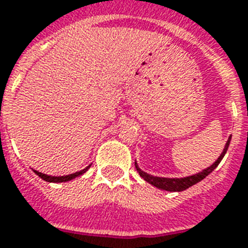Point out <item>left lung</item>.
Masks as SVG:
<instances>
[{"mask_svg":"<svg viewBox=\"0 0 248 248\" xmlns=\"http://www.w3.org/2000/svg\"><path fill=\"white\" fill-rule=\"evenodd\" d=\"M230 139H232V137L228 139V143H226V145H225L222 154H221L220 157L217 158V161L215 162L213 165H211L209 168L203 170V171L199 173V174L191 175V177H186V178H160V177H154V175H149L147 174V173H144V171H141L137 164H135V168H137L138 173L140 174L141 178L144 179V181H147L148 183H151V185L156 186L157 188H161V190H165V191H183V190H186V188H188V187L194 186L195 183L200 182L202 179L205 178L208 174H211L213 170L216 169L217 165H218V164L221 162V160L224 158L226 151H228V148H229Z\"/></svg>","mask_w":248,"mask_h":248,"instance_id":"left-lung-1","label":"left lung"}]
</instances>
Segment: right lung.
Masks as SVG:
<instances>
[{"label": "right lung", "mask_w": 248, "mask_h": 248, "mask_svg": "<svg viewBox=\"0 0 248 248\" xmlns=\"http://www.w3.org/2000/svg\"><path fill=\"white\" fill-rule=\"evenodd\" d=\"M88 168L90 166H87L86 169L80 170V171H77V173H74V174H69V175H63V177H52V175H46V174H43V173H40V171H36L35 173L40 178H43L44 181H46V182H54V183H58V182H67V181H70V179H74L77 178V177H79V175H82L83 173H86L87 170H88Z\"/></svg>", "instance_id": "add662e5"}]
</instances>
